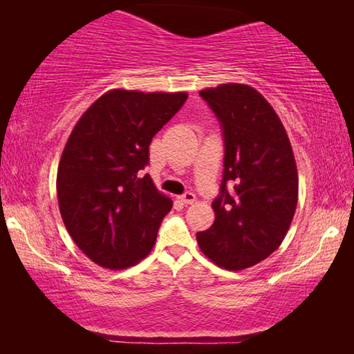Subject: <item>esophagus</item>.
Wrapping results in <instances>:
<instances>
[{
  "mask_svg": "<svg viewBox=\"0 0 354 354\" xmlns=\"http://www.w3.org/2000/svg\"><path fill=\"white\" fill-rule=\"evenodd\" d=\"M179 200H181L184 205H192V203L195 201V194H192V192H184V194L179 196Z\"/></svg>",
  "mask_w": 354,
  "mask_h": 354,
  "instance_id": "34e87169",
  "label": "esophagus"
}]
</instances>
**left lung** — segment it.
Wrapping results in <instances>:
<instances>
[{
  "label": "left lung",
  "instance_id": "obj_1",
  "mask_svg": "<svg viewBox=\"0 0 354 354\" xmlns=\"http://www.w3.org/2000/svg\"><path fill=\"white\" fill-rule=\"evenodd\" d=\"M218 120L225 158L215 220L196 241L209 259L243 270L277 250L289 231L298 201L292 147L277 112L245 84L200 92Z\"/></svg>",
  "mask_w": 354,
  "mask_h": 354
}]
</instances>
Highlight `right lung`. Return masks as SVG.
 <instances>
[{"instance_id": "add662e5", "label": "right lung", "mask_w": 354, "mask_h": 354, "mask_svg": "<svg viewBox=\"0 0 354 354\" xmlns=\"http://www.w3.org/2000/svg\"><path fill=\"white\" fill-rule=\"evenodd\" d=\"M187 93L115 88L76 123L57 169L59 209L82 253L106 268H127L151 251L173 201L142 170L149 143Z\"/></svg>"}]
</instances>
